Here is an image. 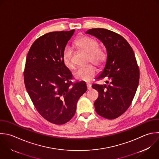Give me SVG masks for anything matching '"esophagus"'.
Listing matches in <instances>:
<instances>
[{
    "instance_id": "esophagus-1",
    "label": "esophagus",
    "mask_w": 159,
    "mask_h": 159,
    "mask_svg": "<svg viewBox=\"0 0 159 159\" xmlns=\"http://www.w3.org/2000/svg\"><path fill=\"white\" fill-rule=\"evenodd\" d=\"M86 86H87L88 90H90V89H91V88H92L91 85L90 84H89V83H87V84H86Z\"/></svg>"
}]
</instances>
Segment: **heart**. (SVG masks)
<instances>
[{
  "instance_id": "b5f03b06",
  "label": "heart",
  "mask_w": 159,
  "mask_h": 159,
  "mask_svg": "<svg viewBox=\"0 0 159 159\" xmlns=\"http://www.w3.org/2000/svg\"><path fill=\"white\" fill-rule=\"evenodd\" d=\"M75 44L80 50L89 53V61H91L99 66H102L106 61L107 53L103 48L99 47V43L95 39L84 36L78 38L76 40ZM72 55V48L70 47H66L63 53V61L65 66L69 68H74ZM97 71L96 66L93 64H90L86 66L78 68L73 75L74 77L78 80L89 82L96 75Z\"/></svg>"
}]
</instances>
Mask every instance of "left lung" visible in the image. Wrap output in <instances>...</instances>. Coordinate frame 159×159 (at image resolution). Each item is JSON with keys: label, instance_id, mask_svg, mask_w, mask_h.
<instances>
[{"label": "left lung", "instance_id": "1", "mask_svg": "<svg viewBox=\"0 0 159 159\" xmlns=\"http://www.w3.org/2000/svg\"><path fill=\"white\" fill-rule=\"evenodd\" d=\"M86 34L100 40L107 51L105 67L97 80L108 84H93L99 96L94 105L101 116L114 119L130 106L139 82V68L132 48L119 34L105 29H92Z\"/></svg>", "mask_w": 159, "mask_h": 159}]
</instances>
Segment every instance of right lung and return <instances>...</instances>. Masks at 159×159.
Instances as JSON below:
<instances>
[{
  "mask_svg": "<svg viewBox=\"0 0 159 159\" xmlns=\"http://www.w3.org/2000/svg\"><path fill=\"white\" fill-rule=\"evenodd\" d=\"M75 32H53L37 39L31 46L24 73L27 93L39 114L55 124L74 116L79 98L86 91L84 83H73L72 74L63 53Z\"/></svg>",
  "mask_w": 159,
  "mask_h": 159,
  "instance_id": "1",
  "label": "right lung"
}]
</instances>
